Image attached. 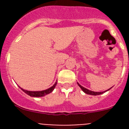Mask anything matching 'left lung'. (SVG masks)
<instances>
[{"instance_id": "1", "label": "left lung", "mask_w": 129, "mask_h": 129, "mask_svg": "<svg viewBox=\"0 0 129 129\" xmlns=\"http://www.w3.org/2000/svg\"><path fill=\"white\" fill-rule=\"evenodd\" d=\"M77 84H78V85L79 86H80V88L82 89V90L83 91V92H85V93H86V94H90V95H100V94H103V93H104V92H107V90L105 91V92H93V91H91V90H89L86 89V88H84L83 86H82L81 85H80L78 83H77Z\"/></svg>"}]
</instances>
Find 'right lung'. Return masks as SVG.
I'll use <instances>...</instances> for the list:
<instances>
[{
	"instance_id": "add662e5",
	"label": "right lung",
	"mask_w": 129,
	"mask_h": 129,
	"mask_svg": "<svg viewBox=\"0 0 129 129\" xmlns=\"http://www.w3.org/2000/svg\"><path fill=\"white\" fill-rule=\"evenodd\" d=\"M57 83V82H55V83L54 85H53L52 87L48 88V89H46L45 90L43 91H36V92H34V91H28L26 90L22 89V88H21L20 87V88L22 89V90L23 91V92H24L25 93H26V94H27L28 95H30V96L31 97H43L45 95H46V94H50V93H51V92L53 90V89L55 88V86H56Z\"/></svg>"
}]
</instances>
